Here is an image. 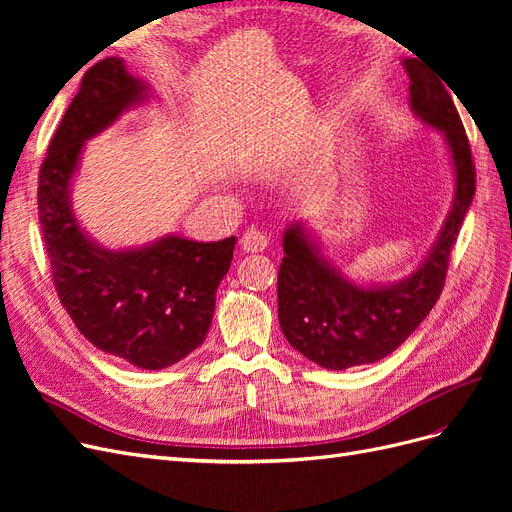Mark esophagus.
<instances>
[{
    "label": "esophagus",
    "mask_w": 512,
    "mask_h": 512,
    "mask_svg": "<svg viewBox=\"0 0 512 512\" xmlns=\"http://www.w3.org/2000/svg\"><path fill=\"white\" fill-rule=\"evenodd\" d=\"M239 243H241V247H243L245 252H262L267 247L269 239H267L265 232H260L256 228H247L243 235H241Z\"/></svg>",
    "instance_id": "34e87169"
}]
</instances>
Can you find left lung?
<instances>
[{
  "mask_svg": "<svg viewBox=\"0 0 512 512\" xmlns=\"http://www.w3.org/2000/svg\"><path fill=\"white\" fill-rule=\"evenodd\" d=\"M412 111L438 128L455 166V198L433 250L406 280L363 288L348 282L318 254L301 224L284 232L277 273V316L292 348L327 369L376 363L406 342L440 299L453 245L476 190L466 130L444 83L418 59L404 61Z\"/></svg>",
  "mask_w": 512,
  "mask_h": 512,
  "instance_id": "1",
  "label": "left lung"
}]
</instances>
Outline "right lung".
Listing matches in <instances>:
<instances>
[{
    "instance_id": "right-lung-1",
    "label": "right lung",
    "mask_w": 512,
    "mask_h": 512,
    "mask_svg": "<svg viewBox=\"0 0 512 512\" xmlns=\"http://www.w3.org/2000/svg\"><path fill=\"white\" fill-rule=\"evenodd\" d=\"M145 94V83L117 57L85 72L40 166L38 213L57 297L76 329L106 354L164 369L205 342L237 239L198 243L168 235L113 252L85 235L70 207L83 143Z\"/></svg>"
}]
</instances>
